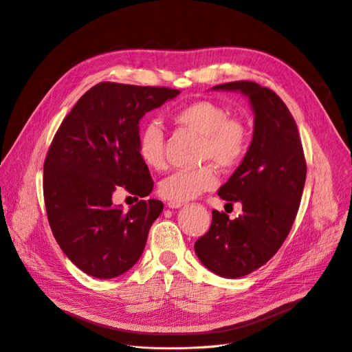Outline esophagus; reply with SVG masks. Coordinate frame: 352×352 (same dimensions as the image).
Wrapping results in <instances>:
<instances>
[{"mask_svg":"<svg viewBox=\"0 0 352 352\" xmlns=\"http://www.w3.org/2000/svg\"><path fill=\"white\" fill-rule=\"evenodd\" d=\"M184 204L182 202H168L167 204V206L170 208V209H178V208H181Z\"/></svg>","mask_w":352,"mask_h":352,"instance_id":"esophagus-1","label":"esophagus"}]
</instances>
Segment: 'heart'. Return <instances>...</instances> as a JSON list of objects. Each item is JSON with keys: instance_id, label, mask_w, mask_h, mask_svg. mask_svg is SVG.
I'll list each match as a JSON object with an SVG mask.
<instances>
[{"instance_id": "b5f03b06", "label": "heart", "mask_w": 352, "mask_h": 352, "mask_svg": "<svg viewBox=\"0 0 352 352\" xmlns=\"http://www.w3.org/2000/svg\"><path fill=\"white\" fill-rule=\"evenodd\" d=\"M173 120L201 136V160H212L220 167L239 164L250 147L247 124L229 118L228 109L209 100L190 102L173 113ZM138 153L144 166L151 170L164 167V135L162 127L150 122L142 127L138 138ZM217 185L212 166L192 171H175L158 185V192L170 202H186Z\"/></svg>"}]
</instances>
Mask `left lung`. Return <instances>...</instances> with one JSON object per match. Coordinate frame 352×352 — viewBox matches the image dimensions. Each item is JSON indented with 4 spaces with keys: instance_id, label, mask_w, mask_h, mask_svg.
Returning <instances> with one entry per match:
<instances>
[{
    "instance_id": "1",
    "label": "left lung",
    "mask_w": 352,
    "mask_h": 352,
    "mask_svg": "<svg viewBox=\"0 0 352 352\" xmlns=\"http://www.w3.org/2000/svg\"><path fill=\"white\" fill-rule=\"evenodd\" d=\"M212 89L243 94L254 112L248 151L217 192L230 205L240 202L243 214L230 220L213 210L209 232L195 243L209 271L234 279L267 264L289 234L303 194L306 160L296 122L272 89L251 81Z\"/></svg>"
}]
</instances>
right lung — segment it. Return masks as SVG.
<instances>
[{"instance_id": "obj_1", "label": "right lung", "mask_w": 352, "mask_h": 352, "mask_svg": "<svg viewBox=\"0 0 352 352\" xmlns=\"http://www.w3.org/2000/svg\"><path fill=\"white\" fill-rule=\"evenodd\" d=\"M178 94L100 82L78 100L53 138L43 167L49 225L67 258L94 278L129 271L163 212L157 199H142L123 212L112 195L118 186L138 199L150 195L154 182L138 153L139 122Z\"/></svg>"}]
</instances>
